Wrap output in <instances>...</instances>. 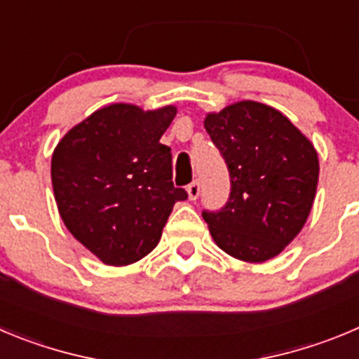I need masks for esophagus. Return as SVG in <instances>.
<instances>
[{"mask_svg": "<svg viewBox=\"0 0 359 359\" xmlns=\"http://www.w3.org/2000/svg\"><path fill=\"white\" fill-rule=\"evenodd\" d=\"M187 194H189L190 201H196L199 194H201V183L199 182H192L189 187H187Z\"/></svg>", "mask_w": 359, "mask_h": 359, "instance_id": "34e87169", "label": "esophagus"}]
</instances>
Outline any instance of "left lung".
I'll use <instances>...</instances> for the list:
<instances>
[{
	"instance_id": "obj_1",
	"label": "left lung",
	"mask_w": 359,
	"mask_h": 359,
	"mask_svg": "<svg viewBox=\"0 0 359 359\" xmlns=\"http://www.w3.org/2000/svg\"><path fill=\"white\" fill-rule=\"evenodd\" d=\"M205 128L231 177L229 201L203 212L213 242L248 263L285 251L306 224L318 185V154L287 115L258 101L210 111Z\"/></svg>"
}]
</instances>
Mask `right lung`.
I'll return each mask as SVG.
<instances>
[{
  "mask_svg": "<svg viewBox=\"0 0 359 359\" xmlns=\"http://www.w3.org/2000/svg\"><path fill=\"white\" fill-rule=\"evenodd\" d=\"M174 104L144 110L111 103L72 126L51 156L58 213L71 235L104 265L149 255L177 201L170 147L160 144Z\"/></svg>",
  "mask_w": 359,
  "mask_h": 359,
  "instance_id": "add662e5",
  "label": "right lung"
}]
</instances>
